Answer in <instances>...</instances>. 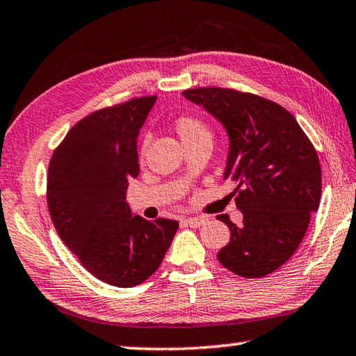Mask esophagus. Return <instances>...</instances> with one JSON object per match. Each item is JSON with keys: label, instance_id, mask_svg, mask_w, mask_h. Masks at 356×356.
<instances>
[{"label": "esophagus", "instance_id": "obj_1", "mask_svg": "<svg viewBox=\"0 0 356 356\" xmlns=\"http://www.w3.org/2000/svg\"><path fill=\"white\" fill-rule=\"evenodd\" d=\"M206 217H187L184 222L190 227H193V229H196V227H201L203 224H206Z\"/></svg>", "mask_w": 356, "mask_h": 356}]
</instances>
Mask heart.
Segmentation results:
<instances>
[{
    "instance_id": "b5f03b06",
    "label": "heart",
    "mask_w": 356,
    "mask_h": 356,
    "mask_svg": "<svg viewBox=\"0 0 356 356\" xmlns=\"http://www.w3.org/2000/svg\"><path fill=\"white\" fill-rule=\"evenodd\" d=\"M174 129L185 147L195 144H211L212 129L204 120L195 115H182L174 121ZM140 158H144V148H140Z\"/></svg>"
}]
</instances>
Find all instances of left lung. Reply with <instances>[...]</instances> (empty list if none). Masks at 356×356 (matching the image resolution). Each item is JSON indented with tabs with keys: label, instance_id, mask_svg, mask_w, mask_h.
<instances>
[{
	"label": "left lung",
	"instance_id": "left-lung-1",
	"mask_svg": "<svg viewBox=\"0 0 356 356\" xmlns=\"http://www.w3.org/2000/svg\"><path fill=\"white\" fill-rule=\"evenodd\" d=\"M182 94L229 134L224 179L236 184L232 196L243 224L236 227L227 214L217 216L230 229V241L217 259L240 277L270 275L296 252L320 206L321 168L315 147L288 110L261 95L224 88Z\"/></svg>",
	"mask_w": 356,
	"mask_h": 356
}]
</instances>
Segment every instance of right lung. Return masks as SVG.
Segmentation results:
<instances>
[{"label":"right lung","instance_id":"1","mask_svg":"<svg viewBox=\"0 0 356 356\" xmlns=\"http://www.w3.org/2000/svg\"><path fill=\"white\" fill-rule=\"evenodd\" d=\"M156 95L94 111L67 132L47 171V208L60 240L95 278L132 288L152 277L179 229L126 203L139 176L137 137Z\"/></svg>","mask_w":356,"mask_h":356}]
</instances>
